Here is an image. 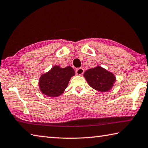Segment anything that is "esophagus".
I'll use <instances>...</instances> for the list:
<instances>
[{
  "mask_svg": "<svg viewBox=\"0 0 148 148\" xmlns=\"http://www.w3.org/2000/svg\"><path fill=\"white\" fill-rule=\"evenodd\" d=\"M84 69L82 68V67H79V68H77L75 70V73L77 75H82L84 73Z\"/></svg>",
  "mask_w": 148,
  "mask_h": 148,
  "instance_id": "obj_1",
  "label": "esophagus"
}]
</instances>
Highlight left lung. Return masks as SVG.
Segmentation results:
<instances>
[{
  "mask_svg": "<svg viewBox=\"0 0 148 148\" xmlns=\"http://www.w3.org/2000/svg\"><path fill=\"white\" fill-rule=\"evenodd\" d=\"M84 77L90 86L102 92L109 91L116 81L113 73L100 66L88 69Z\"/></svg>",
  "mask_w": 148,
  "mask_h": 148,
  "instance_id": "obj_1",
  "label": "left lung"
}]
</instances>
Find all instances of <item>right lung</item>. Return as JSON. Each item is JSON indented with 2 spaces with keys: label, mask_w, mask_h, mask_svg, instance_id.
Segmentation results:
<instances>
[{
  "label": "right lung",
  "mask_w": 148,
  "mask_h": 148,
  "mask_svg": "<svg viewBox=\"0 0 148 148\" xmlns=\"http://www.w3.org/2000/svg\"><path fill=\"white\" fill-rule=\"evenodd\" d=\"M75 74L74 69L70 66L64 68L54 66L40 77L39 86L41 92L49 97L59 96L64 92L70 79Z\"/></svg>",
  "instance_id": "right-lung-1"
}]
</instances>
